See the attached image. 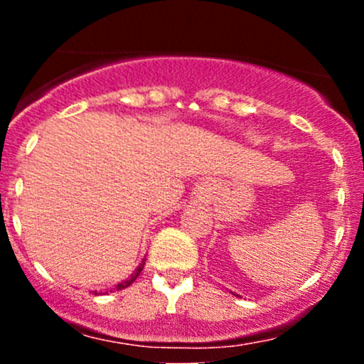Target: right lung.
<instances>
[{
    "label": "right lung",
    "instance_id": "obj_1",
    "mask_svg": "<svg viewBox=\"0 0 364 364\" xmlns=\"http://www.w3.org/2000/svg\"><path fill=\"white\" fill-rule=\"evenodd\" d=\"M144 265H145V260H144V262H141L139 267H136V269H135V274H133V275H132V277H129V279H127V281H123V282H121V284H118V286H114V289H116V291H121V289H124V287L132 286V282H135V279H136V277H139V275H140V272H141V270H144Z\"/></svg>",
    "mask_w": 364,
    "mask_h": 364
}]
</instances>
